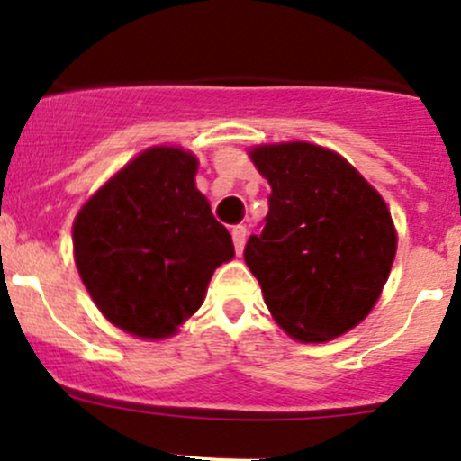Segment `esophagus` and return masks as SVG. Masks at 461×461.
I'll list each match as a JSON object with an SVG mask.
<instances>
[{
    "mask_svg": "<svg viewBox=\"0 0 461 461\" xmlns=\"http://www.w3.org/2000/svg\"><path fill=\"white\" fill-rule=\"evenodd\" d=\"M231 240H234V247H236V254H243V247H245V240H247V227L243 225H236L231 227Z\"/></svg>",
    "mask_w": 461,
    "mask_h": 461,
    "instance_id": "esophagus-1",
    "label": "esophagus"
}]
</instances>
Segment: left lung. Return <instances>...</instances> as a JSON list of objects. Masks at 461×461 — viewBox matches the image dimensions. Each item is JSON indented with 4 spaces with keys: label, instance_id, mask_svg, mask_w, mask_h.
<instances>
[{
    "label": "left lung",
    "instance_id": "left-lung-1",
    "mask_svg": "<svg viewBox=\"0 0 461 461\" xmlns=\"http://www.w3.org/2000/svg\"><path fill=\"white\" fill-rule=\"evenodd\" d=\"M269 212L245 263L287 336L329 342L369 316L397 249L391 212L340 154L292 141L249 149Z\"/></svg>",
    "mask_w": 461,
    "mask_h": 461
}]
</instances>
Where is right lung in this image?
Wrapping results in <instances>:
<instances>
[{"label": "right lung", "instance_id": "add662e5", "mask_svg": "<svg viewBox=\"0 0 461 461\" xmlns=\"http://www.w3.org/2000/svg\"><path fill=\"white\" fill-rule=\"evenodd\" d=\"M198 161L157 145L114 174L72 225L75 263L114 327L145 340L178 331L205 300L231 236L196 190Z\"/></svg>", "mask_w": 461, "mask_h": 461}]
</instances>
